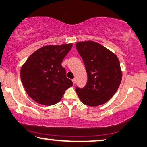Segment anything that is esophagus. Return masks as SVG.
<instances>
[{
	"label": "esophagus",
	"mask_w": 147,
	"mask_h": 147,
	"mask_svg": "<svg viewBox=\"0 0 147 147\" xmlns=\"http://www.w3.org/2000/svg\"><path fill=\"white\" fill-rule=\"evenodd\" d=\"M72 81H73V84H74V85L75 84V83H76V79H75V78H73V80H72Z\"/></svg>",
	"instance_id": "34e87169"
}]
</instances>
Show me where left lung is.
<instances>
[{
	"label": "left lung",
	"instance_id": "8db88e82",
	"mask_svg": "<svg viewBox=\"0 0 147 147\" xmlns=\"http://www.w3.org/2000/svg\"><path fill=\"white\" fill-rule=\"evenodd\" d=\"M76 47L88 74L84 87L76 88L78 97L91 107L105 103L115 95L122 80L119 59L111 51L94 41L79 42Z\"/></svg>",
	"mask_w": 147,
	"mask_h": 147
}]
</instances>
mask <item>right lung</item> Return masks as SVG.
Instances as JSON below:
<instances>
[{
  "label": "right lung",
  "instance_id": "right-lung-1",
  "mask_svg": "<svg viewBox=\"0 0 147 147\" xmlns=\"http://www.w3.org/2000/svg\"><path fill=\"white\" fill-rule=\"evenodd\" d=\"M73 44L43 46L32 53L21 69V80L28 95L44 105L59 102L73 85L61 66Z\"/></svg>",
  "mask_w": 147,
  "mask_h": 147
}]
</instances>
